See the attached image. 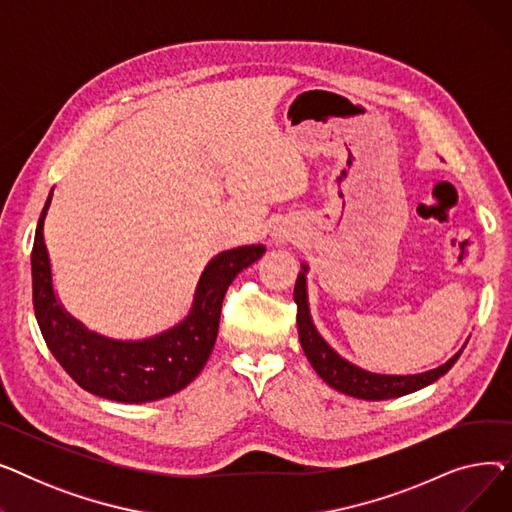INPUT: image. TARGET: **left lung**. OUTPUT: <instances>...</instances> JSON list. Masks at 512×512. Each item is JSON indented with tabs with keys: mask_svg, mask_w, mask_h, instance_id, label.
I'll return each mask as SVG.
<instances>
[{
	"mask_svg": "<svg viewBox=\"0 0 512 512\" xmlns=\"http://www.w3.org/2000/svg\"><path fill=\"white\" fill-rule=\"evenodd\" d=\"M301 267L303 272L299 274L297 284H294V303H297V326H299L301 346L305 351V357L309 359L319 378L334 390L355 398H363V400H386V398L405 396L429 384H434L456 363V359L461 357L465 346L444 365L429 369L425 373H415V375H382V373H371L353 363H348L324 338L319 336V332L313 326V319L309 313V301H307V280H305L307 265L303 263Z\"/></svg>",
	"mask_w": 512,
	"mask_h": 512,
	"instance_id": "left-lung-1",
	"label": "left lung"
}]
</instances>
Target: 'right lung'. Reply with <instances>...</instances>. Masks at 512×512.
<instances>
[{"label":"right lung","instance_id":"right-lung-1","mask_svg":"<svg viewBox=\"0 0 512 512\" xmlns=\"http://www.w3.org/2000/svg\"><path fill=\"white\" fill-rule=\"evenodd\" d=\"M49 193L33 242V305L51 355L70 378L91 394L116 402H151L191 384L205 367L220 328L222 301L232 280L263 253V245L215 255L203 270L193 307L178 326L145 340H112L89 332L64 311L53 292L51 265L43 240Z\"/></svg>","mask_w":512,"mask_h":512}]
</instances>
